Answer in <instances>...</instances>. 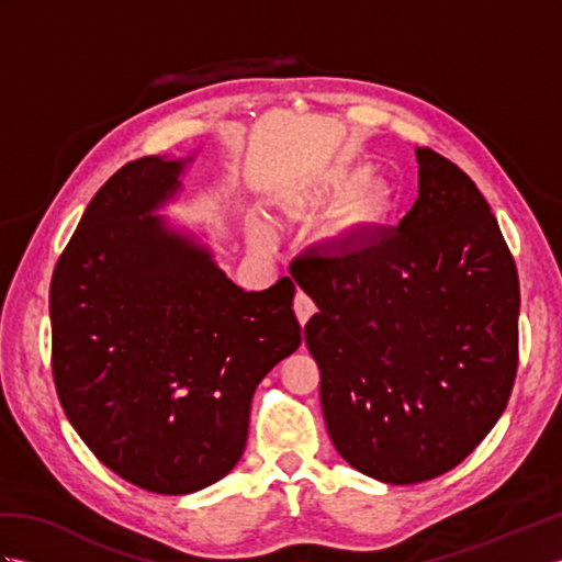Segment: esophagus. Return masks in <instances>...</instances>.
<instances>
[{"mask_svg":"<svg viewBox=\"0 0 562 562\" xmlns=\"http://www.w3.org/2000/svg\"><path fill=\"white\" fill-rule=\"evenodd\" d=\"M314 312H316V304H314V300L308 294H304L302 290L294 294V314H296V318H300V324L304 326L308 318L314 316Z\"/></svg>","mask_w":562,"mask_h":562,"instance_id":"1","label":"esophagus"}]
</instances>
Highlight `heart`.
Returning <instances> with one entry per match:
<instances>
[{
    "instance_id": "1",
    "label": "heart",
    "mask_w": 562,
    "mask_h": 562,
    "mask_svg": "<svg viewBox=\"0 0 562 562\" xmlns=\"http://www.w3.org/2000/svg\"><path fill=\"white\" fill-rule=\"evenodd\" d=\"M336 188L345 198L357 200L360 220L376 222L391 207V193L384 186H374V171L369 166H357V169L340 173L336 178Z\"/></svg>"
}]
</instances>
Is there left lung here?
<instances>
[{
    "label": "left lung",
    "instance_id": "1",
    "mask_svg": "<svg viewBox=\"0 0 562 562\" xmlns=\"http://www.w3.org/2000/svg\"><path fill=\"white\" fill-rule=\"evenodd\" d=\"M398 229L304 260L292 278L328 435L352 469L413 485L459 465L507 408L519 362V274L481 190L417 149Z\"/></svg>",
    "mask_w": 562,
    "mask_h": 562
}]
</instances>
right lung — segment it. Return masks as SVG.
Masks as SVG:
<instances>
[{"label":"right lung","instance_id":"obj_1","mask_svg":"<svg viewBox=\"0 0 562 562\" xmlns=\"http://www.w3.org/2000/svg\"><path fill=\"white\" fill-rule=\"evenodd\" d=\"M190 159L142 157L103 183L50 282L57 398L93 457L142 491L188 495L241 459L250 401L302 342L294 284L244 292L157 214Z\"/></svg>","mask_w":562,"mask_h":562}]
</instances>
